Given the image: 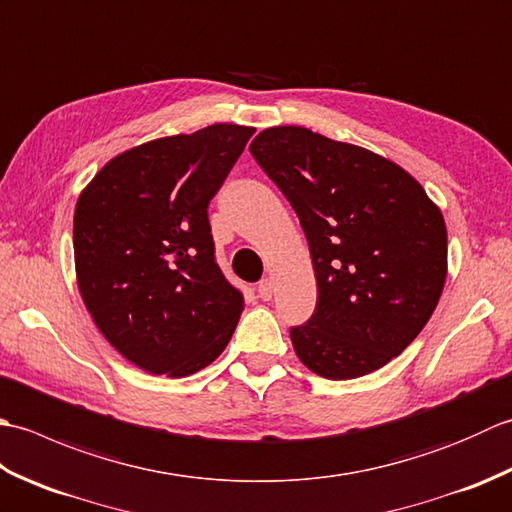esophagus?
Segmentation results:
<instances>
[{
    "label": "esophagus",
    "instance_id": "obj_1",
    "mask_svg": "<svg viewBox=\"0 0 512 512\" xmlns=\"http://www.w3.org/2000/svg\"><path fill=\"white\" fill-rule=\"evenodd\" d=\"M273 292H275V281H273V279L266 277V279L259 281V286H257V295L262 297L264 301H270V299H273Z\"/></svg>",
    "mask_w": 512,
    "mask_h": 512
}]
</instances>
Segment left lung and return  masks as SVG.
<instances>
[{
  "label": "left lung",
  "mask_w": 512,
  "mask_h": 512,
  "mask_svg": "<svg viewBox=\"0 0 512 512\" xmlns=\"http://www.w3.org/2000/svg\"><path fill=\"white\" fill-rule=\"evenodd\" d=\"M248 149L310 246L317 308L290 330L299 361L330 380L376 372L416 339L440 301V206L396 162L308 127H268Z\"/></svg>",
  "instance_id": "obj_1"
}]
</instances>
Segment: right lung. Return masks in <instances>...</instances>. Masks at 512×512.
<instances>
[{"mask_svg":"<svg viewBox=\"0 0 512 512\" xmlns=\"http://www.w3.org/2000/svg\"><path fill=\"white\" fill-rule=\"evenodd\" d=\"M255 127L217 123L105 162L74 209L76 284L96 328L147 374L184 378L231 341L244 297L213 257L209 202Z\"/></svg>","mask_w":512,"mask_h":512,"instance_id":"add662e5","label":"right lung"}]
</instances>
